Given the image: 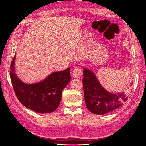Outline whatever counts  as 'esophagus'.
Wrapping results in <instances>:
<instances>
[{"mask_svg": "<svg viewBox=\"0 0 146 146\" xmlns=\"http://www.w3.org/2000/svg\"><path fill=\"white\" fill-rule=\"evenodd\" d=\"M82 75V70L80 68L74 69L72 72V76L76 78H80Z\"/></svg>", "mask_w": 146, "mask_h": 146, "instance_id": "obj_1", "label": "esophagus"}]
</instances>
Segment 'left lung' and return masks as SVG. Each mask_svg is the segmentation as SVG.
Instances as JSON below:
<instances>
[{"mask_svg":"<svg viewBox=\"0 0 146 146\" xmlns=\"http://www.w3.org/2000/svg\"><path fill=\"white\" fill-rule=\"evenodd\" d=\"M83 76L82 82L85 104L92 113L102 115L112 111L120 107L128 99L124 92L113 93L106 90L90 69L84 68ZM131 85V83L130 86Z\"/></svg>","mask_w":146,"mask_h":146,"instance_id":"obj_1","label":"left lung"}]
</instances>
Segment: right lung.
Instances as JSON below:
<instances>
[{"instance_id":"add662e5","label":"right lung","mask_w":146,"mask_h":146,"mask_svg":"<svg viewBox=\"0 0 146 146\" xmlns=\"http://www.w3.org/2000/svg\"><path fill=\"white\" fill-rule=\"evenodd\" d=\"M15 58L10 66V78L15 94L26 108L38 113L54 112L58 107L62 91L70 80V68L52 72L43 80L32 84L21 81L15 72Z\"/></svg>"}]
</instances>
